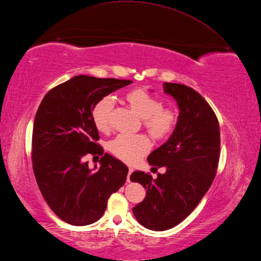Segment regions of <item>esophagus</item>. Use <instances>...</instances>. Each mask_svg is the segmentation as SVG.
Here are the masks:
<instances>
[{
    "label": "esophagus",
    "mask_w": 261,
    "mask_h": 261,
    "mask_svg": "<svg viewBox=\"0 0 261 261\" xmlns=\"http://www.w3.org/2000/svg\"><path fill=\"white\" fill-rule=\"evenodd\" d=\"M133 171H134V169H133V168H128V175H127V181H130V175H132V173H133Z\"/></svg>",
    "instance_id": "esophagus-1"
}]
</instances>
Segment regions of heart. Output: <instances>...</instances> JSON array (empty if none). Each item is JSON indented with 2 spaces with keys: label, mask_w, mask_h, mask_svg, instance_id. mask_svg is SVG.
<instances>
[{
  "label": "heart",
  "mask_w": 261,
  "mask_h": 261,
  "mask_svg": "<svg viewBox=\"0 0 261 261\" xmlns=\"http://www.w3.org/2000/svg\"><path fill=\"white\" fill-rule=\"evenodd\" d=\"M126 99L139 115L144 118V126L155 138H165L174 130L177 114L173 109H165L162 100L143 88H136L127 93ZM114 98L104 96L95 103L92 110V119L95 127L106 132L111 126V114ZM109 150L120 160L133 164L147 152L151 144L144 134L122 133L109 142Z\"/></svg>",
  "instance_id": "1"
}]
</instances>
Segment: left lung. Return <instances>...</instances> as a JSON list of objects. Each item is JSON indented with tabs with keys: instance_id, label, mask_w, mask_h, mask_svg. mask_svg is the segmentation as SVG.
<instances>
[{
	"instance_id": "obj_1",
	"label": "left lung",
	"mask_w": 261,
	"mask_h": 261,
	"mask_svg": "<svg viewBox=\"0 0 261 261\" xmlns=\"http://www.w3.org/2000/svg\"><path fill=\"white\" fill-rule=\"evenodd\" d=\"M166 94L179 107L173 134L148 156L152 166L166 167V173L149 174L136 170L130 180L146 189V197L133 208L139 224L163 231L177 226L205 196L217 173L220 132L217 116L201 95L192 87L167 83Z\"/></svg>"
}]
</instances>
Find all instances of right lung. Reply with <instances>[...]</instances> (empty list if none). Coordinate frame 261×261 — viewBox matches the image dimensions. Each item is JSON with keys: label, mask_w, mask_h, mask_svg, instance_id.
<instances>
[{"label": "right lung", "mask_w": 261, "mask_h": 261, "mask_svg": "<svg viewBox=\"0 0 261 261\" xmlns=\"http://www.w3.org/2000/svg\"><path fill=\"white\" fill-rule=\"evenodd\" d=\"M130 83L75 76L52 88L36 112L32 136L36 182L49 208L67 224L97 221L110 196L126 181L128 168L117 158L105 152L101 167L93 171L84 156L104 153L92 119L95 103Z\"/></svg>", "instance_id": "add662e5"}]
</instances>
